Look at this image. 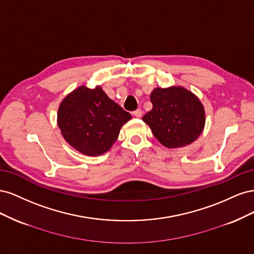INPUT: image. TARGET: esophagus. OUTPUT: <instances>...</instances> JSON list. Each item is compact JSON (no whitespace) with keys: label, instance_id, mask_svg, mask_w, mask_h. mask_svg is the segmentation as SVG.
<instances>
[{"label":"esophagus","instance_id":"34e87169","mask_svg":"<svg viewBox=\"0 0 254 254\" xmlns=\"http://www.w3.org/2000/svg\"><path fill=\"white\" fill-rule=\"evenodd\" d=\"M133 115L135 118H141L142 117V110L141 109H137L133 112Z\"/></svg>","mask_w":254,"mask_h":254}]
</instances>
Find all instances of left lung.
<instances>
[{"mask_svg":"<svg viewBox=\"0 0 254 254\" xmlns=\"http://www.w3.org/2000/svg\"><path fill=\"white\" fill-rule=\"evenodd\" d=\"M152 109L143 117L156 139L167 148L193 143L205 124L204 107L188 89L173 86L151 92Z\"/></svg>","mask_w":254,"mask_h":254,"instance_id":"left-lung-1","label":"left lung"}]
</instances>
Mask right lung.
Instances as JSON below:
<instances>
[{
	"label": "right lung",
	"mask_w": 254,
	"mask_h": 254,
	"mask_svg": "<svg viewBox=\"0 0 254 254\" xmlns=\"http://www.w3.org/2000/svg\"><path fill=\"white\" fill-rule=\"evenodd\" d=\"M130 119V113L110 99L99 86L75 89L63 99L57 113L64 139L74 149L90 157L108 151Z\"/></svg>",
	"instance_id": "obj_1"
}]
</instances>
